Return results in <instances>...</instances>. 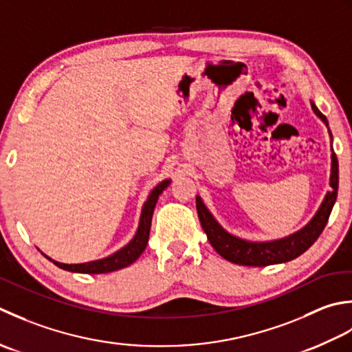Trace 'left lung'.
Listing matches in <instances>:
<instances>
[{
	"label": "left lung",
	"instance_id": "8db88e82",
	"mask_svg": "<svg viewBox=\"0 0 352 352\" xmlns=\"http://www.w3.org/2000/svg\"><path fill=\"white\" fill-rule=\"evenodd\" d=\"M311 107L314 113L328 126L327 117L318 109L313 102ZM329 135H331V132H329ZM329 186H331V191L327 192L324 202H322L316 216L311 219L310 223L304 226L300 231L285 236V239L274 241H246L226 232L217 223L216 219L211 216V212L206 210L202 199L199 196L196 197V208L200 225H202L204 231L206 232L211 246L217 250L219 255L234 264H240V266L264 267L270 266V264L295 260L300 254H304L319 239L322 231H324L337 199V190H339V161H337L336 153L331 155V177H329Z\"/></svg>",
	"mask_w": 352,
	"mask_h": 352
}]
</instances>
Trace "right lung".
Segmentation results:
<instances>
[{
  "label": "right lung",
  "mask_w": 352,
  "mask_h": 352,
  "mask_svg": "<svg viewBox=\"0 0 352 352\" xmlns=\"http://www.w3.org/2000/svg\"><path fill=\"white\" fill-rule=\"evenodd\" d=\"M168 184H170L168 179L167 181H162L152 192H150L147 202L144 204V206H142L138 231H136L132 241L123 249H120L118 252L107 258H103V260L89 261L83 264H63V263L53 261L52 258L48 256L47 258L50 261H53L57 267L68 272H77V274H107V272H113V270L131 266V264L138 260V256L144 252L148 241L150 225H152V216L157 202V197H160L161 192L167 188Z\"/></svg>",
  "instance_id": "1"
}]
</instances>
